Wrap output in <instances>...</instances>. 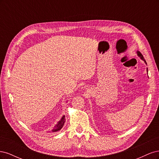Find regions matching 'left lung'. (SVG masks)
Instances as JSON below:
<instances>
[{"mask_svg": "<svg viewBox=\"0 0 159 159\" xmlns=\"http://www.w3.org/2000/svg\"><path fill=\"white\" fill-rule=\"evenodd\" d=\"M137 56L140 57V58L142 60H143L144 61V62H145V63L147 64V62H146V61L145 60V59H144V57H143V55L141 54V53L139 52V51H137ZM147 72H148V68L147 69ZM148 74V73H147Z\"/></svg>", "mask_w": 159, "mask_h": 159, "instance_id": "obj_1", "label": "left lung"}]
</instances>
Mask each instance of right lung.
Wrapping results in <instances>:
<instances>
[{
	"label": "right lung",
	"instance_id": "1",
	"mask_svg": "<svg viewBox=\"0 0 159 159\" xmlns=\"http://www.w3.org/2000/svg\"><path fill=\"white\" fill-rule=\"evenodd\" d=\"M65 121H66L65 115H63V116H62L61 118L60 119V121L57 123V124L55 125L54 129H53L52 131H48V133H52V132L55 133V132H57V131H59L60 130H61V129L63 127L65 123Z\"/></svg>",
	"mask_w": 159,
	"mask_h": 159
}]
</instances>
